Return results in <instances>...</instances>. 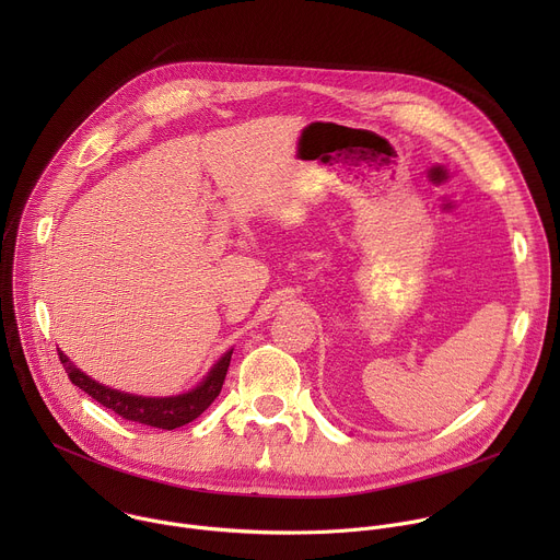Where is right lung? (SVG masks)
<instances>
[{
	"mask_svg": "<svg viewBox=\"0 0 560 560\" xmlns=\"http://www.w3.org/2000/svg\"><path fill=\"white\" fill-rule=\"evenodd\" d=\"M59 361L63 363V370L68 372V378L79 387L84 389L89 396H93L97 404L104 408L113 410L126 421L143 423L150 428L159 430H175L182 428L190 421H195L199 415H203L214 398L221 392L232 348L208 370V374L188 392L175 394V396H139V394H128L115 387H108L89 374L79 370L59 348Z\"/></svg>",
	"mask_w": 560,
	"mask_h": 560,
	"instance_id": "obj_1",
	"label": "right lung"
}]
</instances>
